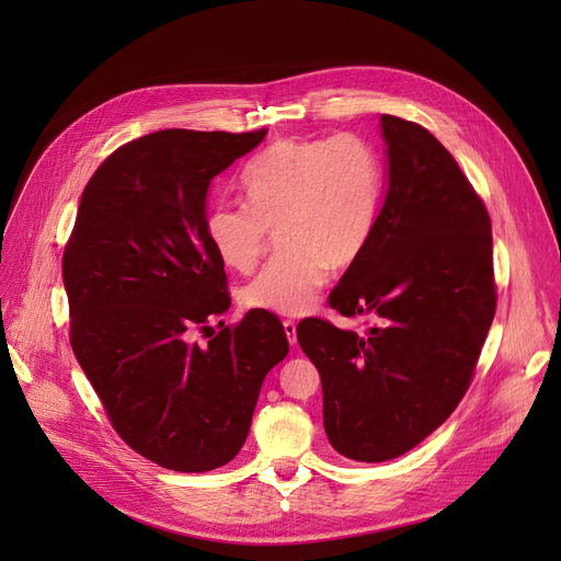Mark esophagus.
I'll return each mask as SVG.
<instances>
[{"label":"esophagus","instance_id":"34e87169","mask_svg":"<svg viewBox=\"0 0 561 561\" xmlns=\"http://www.w3.org/2000/svg\"><path fill=\"white\" fill-rule=\"evenodd\" d=\"M283 332H285V336H287V342H290V346H295V344H297V322L285 320V322H283Z\"/></svg>","mask_w":561,"mask_h":561}]
</instances>
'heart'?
Wrapping results in <instances>:
<instances>
[{
    "label": "heart",
    "mask_w": 561,
    "mask_h": 561,
    "mask_svg": "<svg viewBox=\"0 0 561 561\" xmlns=\"http://www.w3.org/2000/svg\"><path fill=\"white\" fill-rule=\"evenodd\" d=\"M248 203H217L206 236L231 271L257 264L268 229L278 227L285 250L241 293L243 307L276 316L316 309L332 264L348 266L377 227L383 163L363 135L336 133L322 140H283L243 171Z\"/></svg>",
    "instance_id": "b5f03b06"
}]
</instances>
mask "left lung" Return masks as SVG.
Returning <instances> with one entry per match:
<instances>
[{
  "label": "left lung",
  "instance_id": "1",
  "mask_svg": "<svg viewBox=\"0 0 561 561\" xmlns=\"http://www.w3.org/2000/svg\"><path fill=\"white\" fill-rule=\"evenodd\" d=\"M386 196L330 307L375 316L363 336L309 318L297 342L322 383V423L346 458L381 463L423 443L470 386L496 313L484 203L426 128L381 114Z\"/></svg>",
  "mask_w": 561,
  "mask_h": 561
}]
</instances>
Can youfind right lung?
Returning <instances> with one entry per match:
<instances>
[{
  "instance_id": "1",
  "label": "right lung",
  "mask_w": 561,
  "mask_h": 561,
  "mask_svg": "<svg viewBox=\"0 0 561 561\" xmlns=\"http://www.w3.org/2000/svg\"><path fill=\"white\" fill-rule=\"evenodd\" d=\"M264 135L168 128L118 147L83 190L65 248L83 375L126 445L168 470L229 463L264 377L290 351L266 311L245 313L208 346L190 339L231 304L206 236L210 182Z\"/></svg>"
}]
</instances>
